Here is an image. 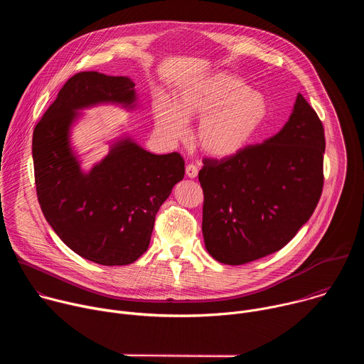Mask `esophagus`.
I'll return each instance as SVG.
<instances>
[{"label":"esophagus","mask_w":364,"mask_h":364,"mask_svg":"<svg viewBox=\"0 0 364 364\" xmlns=\"http://www.w3.org/2000/svg\"><path fill=\"white\" fill-rule=\"evenodd\" d=\"M186 174H187V177H190V178H196V177H197V174H198V168H197V166H194V164H188V166L186 167Z\"/></svg>","instance_id":"obj_1"}]
</instances>
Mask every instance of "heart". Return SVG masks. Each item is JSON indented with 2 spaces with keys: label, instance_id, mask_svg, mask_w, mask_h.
<instances>
[{
  "label": "heart",
  "instance_id": "b5f03b06",
  "mask_svg": "<svg viewBox=\"0 0 364 364\" xmlns=\"http://www.w3.org/2000/svg\"><path fill=\"white\" fill-rule=\"evenodd\" d=\"M269 114L267 95L229 72H215L184 85L176 92L174 103L166 96L152 102L155 125L170 141L184 139L187 121L201 119L197 144L216 159L233 157L246 149Z\"/></svg>",
  "mask_w": 364,
  "mask_h": 364
}]
</instances>
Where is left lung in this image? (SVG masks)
Masks as SVG:
<instances>
[{"instance_id": "1", "label": "left lung", "mask_w": 364, "mask_h": 364, "mask_svg": "<svg viewBox=\"0 0 364 364\" xmlns=\"http://www.w3.org/2000/svg\"><path fill=\"white\" fill-rule=\"evenodd\" d=\"M323 124L298 93L284 128L223 160H203V237L226 265L282 249L314 213L323 193Z\"/></svg>"}]
</instances>
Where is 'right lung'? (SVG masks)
<instances>
[{"instance_id":"add662e5","label":"right lung","mask_w":364,"mask_h":364,"mask_svg":"<svg viewBox=\"0 0 364 364\" xmlns=\"http://www.w3.org/2000/svg\"><path fill=\"white\" fill-rule=\"evenodd\" d=\"M99 103L134 109L135 83L97 72L65 83L33 132L36 190L46 220L75 253L99 265H128L148 249L155 215L184 177V160L178 152L155 155L124 136L83 171L70 128L79 111Z\"/></svg>"}]
</instances>
